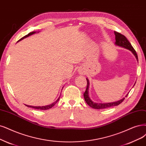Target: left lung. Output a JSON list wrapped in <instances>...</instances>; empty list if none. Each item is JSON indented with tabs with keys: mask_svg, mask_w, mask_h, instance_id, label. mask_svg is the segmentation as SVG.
I'll use <instances>...</instances> for the list:
<instances>
[{
	"mask_svg": "<svg viewBox=\"0 0 146 146\" xmlns=\"http://www.w3.org/2000/svg\"><path fill=\"white\" fill-rule=\"evenodd\" d=\"M114 34L115 35V44L117 46H121L122 47H125L127 49H129V50H131L133 53V55L135 56L137 61H138V55L137 53L136 52V51L135 50V49L133 48V47H132V46L131 45V44L130 43L127 39L126 38V36L125 35H123V34L119 33V32H117L114 31ZM87 88H86V90L84 93V97L85 100L90 107L93 108L94 109H105V108H110L112 106H117L118 105H120L121 103L123 102V100H125V98L119 100L117 101L116 102H112V103H107V104H97V103H94V102H92L89 96H88V88H89V81L88 79H87ZM128 94H127V96H127Z\"/></svg>",
	"mask_w": 146,
	"mask_h": 146,
	"instance_id": "left-lung-1",
	"label": "left lung"
}]
</instances>
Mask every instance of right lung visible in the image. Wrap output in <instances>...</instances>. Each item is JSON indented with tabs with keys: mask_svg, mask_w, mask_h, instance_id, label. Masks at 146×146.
Wrapping results in <instances>:
<instances>
[{
	"mask_svg": "<svg viewBox=\"0 0 146 146\" xmlns=\"http://www.w3.org/2000/svg\"><path fill=\"white\" fill-rule=\"evenodd\" d=\"M36 32H30V33H29L28 35H25V36H23V37H22L20 39V40H19L18 41H20L21 40H22V39H23V38H26V37H28V36H29V35H32V34H35ZM59 98L58 99V100L55 102H54L53 104H51V105H47V106H29V105H25L26 106H28V107H30V108H35V109H37V110H48V109H50L51 108H52L54 105H55L57 102H58V101L59 100Z\"/></svg>",
	"mask_w": 146,
	"mask_h": 146,
	"instance_id": "add662e5",
	"label": "right lung"
}]
</instances>
